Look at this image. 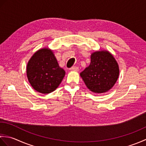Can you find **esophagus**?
Returning a JSON list of instances; mask_svg holds the SVG:
<instances>
[{
	"mask_svg": "<svg viewBox=\"0 0 146 146\" xmlns=\"http://www.w3.org/2000/svg\"><path fill=\"white\" fill-rule=\"evenodd\" d=\"M70 70L71 71H78L79 70V68H78V67H77V66H73L72 68H70Z\"/></svg>",
	"mask_w": 146,
	"mask_h": 146,
	"instance_id": "1",
	"label": "esophagus"
}]
</instances>
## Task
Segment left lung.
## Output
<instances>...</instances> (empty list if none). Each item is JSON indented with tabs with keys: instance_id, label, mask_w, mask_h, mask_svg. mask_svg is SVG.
I'll list each match as a JSON object with an SVG mask.
<instances>
[{
	"instance_id": "8db88e82",
	"label": "left lung",
	"mask_w": 146,
	"mask_h": 146,
	"mask_svg": "<svg viewBox=\"0 0 146 146\" xmlns=\"http://www.w3.org/2000/svg\"><path fill=\"white\" fill-rule=\"evenodd\" d=\"M90 58V64L80 73V76L91 92L96 94L107 92L119 78V64L113 56L106 50L94 52Z\"/></svg>"
}]
</instances>
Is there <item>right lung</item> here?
Listing matches in <instances>:
<instances>
[{
    "label": "right lung",
    "instance_id": "add662e5",
    "mask_svg": "<svg viewBox=\"0 0 146 146\" xmlns=\"http://www.w3.org/2000/svg\"><path fill=\"white\" fill-rule=\"evenodd\" d=\"M26 73L32 87L42 94L54 91L65 75L54 52L48 48L40 49L34 53L27 63Z\"/></svg>",
    "mask_w": 146,
    "mask_h": 146
}]
</instances>
